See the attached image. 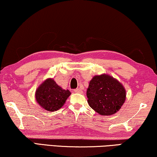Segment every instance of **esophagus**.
Instances as JSON below:
<instances>
[{
	"instance_id": "1",
	"label": "esophagus",
	"mask_w": 157,
	"mask_h": 157,
	"mask_svg": "<svg viewBox=\"0 0 157 157\" xmlns=\"http://www.w3.org/2000/svg\"><path fill=\"white\" fill-rule=\"evenodd\" d=\"M74 92H75V93L82 94V90L81 89H79V88H77V89H75V90H74Z\"/></svg>"
}]
</instances>
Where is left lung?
<instances>
[{
	"label": "left lung",
	"mask_w": 157,
	"mask_h": 157,
	"mask_svg": "<svg viewBox=\"0 0 157 157\" xmlns=\"http://www.w3.org/2000/svg\"><path fill=\"white\" fill-rule=\"evenodd\" d=\"M90 106L102 116L116 113L125 100V90L118 80L108 75L94 76L86 90Z\"/></svg>",
	"instance_id": "1"
}]
</instances>
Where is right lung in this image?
Instances as JSON below:
<instances>
[{
  "label": "right lung",
  "mask_w": 157,
  "mask_h": 157,
  "mask_svg": "<svg viewBox=\"0 0 157 157\" xmlns=\"http://www.w3.org/2000/svg\"><path fill=\"white\" fill-rule=\"evenodd\" d=\"M71 94L68 90H63L53 79H48L39 86L35 95L37 103L42 108L56 111L63 106Z\"/></svg>",
  "instance_id": "right-lung-1"
}]
</instances>
